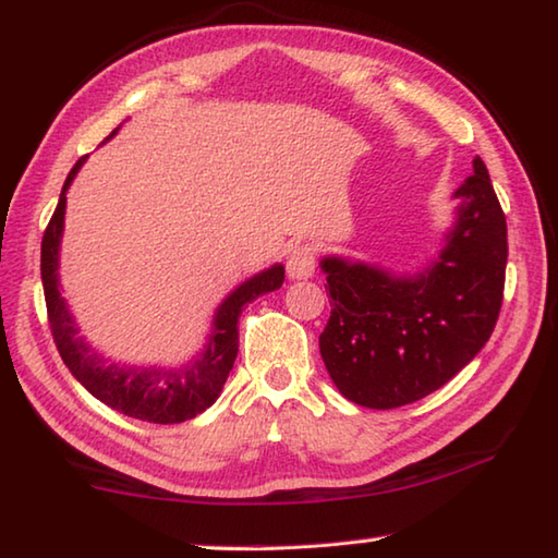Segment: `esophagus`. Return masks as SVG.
Listing matches in <instances>:
<instances>
[{"label": "esophagus", "instance_id": "esophagus-1", "mask_svg": "<svg viewBox=\"0 0 558 558\" xmlns=\"http://www.w3.org/2000/svg\"><path fill=\"white\" fill-rule=\"evenodd\" d=\"M315 263H317L315 245L300 243V245H295V248H290V253H288V263H286L288 276H290L292 280H307V278H313Z\"/></svg>", "mask_w": 558, "mask_h": 558}]
</instances>
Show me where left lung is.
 I'll use <instances>...</instances> for the list:
<instances>
[{
    "mask_svg": "<svg viewBox=\"0 0 558 558\" xmlns=\"http://www.w3.org/2000/svg\"><path fill=\"white\" fill-rule=\"evenodd\" d=\"M456 194V223L442 248L413 276H393L339 256L319 260L329 313L319 354L344 399L399 409L448 384L493 335L502 307L507 221L487 167Z\"/></svg>",
    "mask_w": 558,
    "mask_h": 558,
    "instance_id": "1",
    "label": "left lung"
}]
</instances>
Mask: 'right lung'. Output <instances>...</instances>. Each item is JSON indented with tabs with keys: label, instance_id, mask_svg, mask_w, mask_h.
<instances>
[{
	"label": "right lung",
	"instance_id": "1",
	"mask_svg": "<svg viewBox=\"0 0 558 558\" xmlns=\"http://www.w3.org/2000/svg\"><path fill=\"white\" fill-rule=\"evenodd\" d=\"M112 130L106 140L116 135ZM86 162L81 157L65 177L59 206L44 231L41 241V282L46 298V313L56 349L69 366V372L98 401L110 405L112 411L125 413L130 418L147 423H182L199 415L219 399L229 372L239 354V317L243 307L266 292L278 290L286 280V268L276 263L268 270L241 282L214 313L211 335L204 352L189 359L182 366H125L116 364L98 354L86 337H81L78 325L61 295L59 282V251L65 216V192Z\"/></svg>",
	"mask_w": 558,
	"mask_h": 558
}]
</instances>
